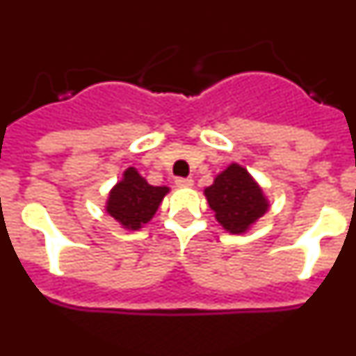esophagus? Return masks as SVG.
Wrapping results in <instances>:
<instances>
[{
  "label": "esophagus",
  "instance_id": "34e87169",
  "mask_svg": "<svg viewBox=\"0 0 356 356\" xmlns=\"http://www.w3.org/2000/svg\"><path fill=\"white\" fill-rule=\"evenodd\" d=\"M175 184H176V187L187 188V187H193L194 180H193V178H176Z\"/></svg>",
  "mask_w": 356,
  "mask_h": 356
}]
</instances>
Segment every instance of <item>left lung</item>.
<instances>
[{
    "instance_id": "8db88e82",
    "label": "left lung",
    "mask_w": 356,
    "mask_h": 356,
    "mask_svg": "<svg viewBox=\"0 0 356 356\" xmlns=\"http://www.w3.org/2000/svg\"><path fill=\"white\" fill-rule=\"evenodd\" d=\"M217 222L232 235L248 234L271 207L264 188L244 165L232 162L203 191Z\"/></svg>"
}]
</instances>
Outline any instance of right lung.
Instances as JSON below:
<instances>
[{"mask_svg": "<svg viewBox=\"0 0 356 356\" xmlns=\"http://www.w3.org/2000/svg\"><path fill=\"white\" fill-rule=\"evenodd\" d=\"M171 188L165 185H151L135 168L122 171L121 180L110 188L105 201V212L121 228L137 232L153 219L160 203Z\"/></svg>", "mask_w": 356, "mask_h": 356, "instance_id": "add662e5", "label": "right lung"}]
</instances>
